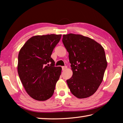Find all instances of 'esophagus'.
<instances>
[{
    "instance_id": "34e87169",
    "label": "esophagus",
    "mask_w": 123,
    "mask_h": 123,
    "mask_svg": "<svg viewBox=\"0 0 123 123\" xmlns=\"http://www.w3.org/2000/svg\"><path fill=\"white\" fill-rule=\"evenodd\" d=\"M67 66H63V67H62V71H65V70L67 68Z\"/></svg>"
}]
</instances>
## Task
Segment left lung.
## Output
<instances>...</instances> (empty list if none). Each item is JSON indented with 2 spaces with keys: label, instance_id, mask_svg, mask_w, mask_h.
Here are the masks:
<instances>
[{
  "label": "left lung",
  "instance_id": "left-lung-1",
  "mask_svg": "<svg viewBox=\"0 0 123 123\" xmlns=\"http://www.w3.org/2000/svg\"><path fill=\"white\" fill-rule=\"evenodd\" d=\"M62 42L69 53L73 72L72 77L67 80L70 91L78 98L91 96L102 83L107 66L104 48L80 34H64Z\"/></svg>",
  "mask_w": 123,
  "mask_h": 123
}]
</instances>
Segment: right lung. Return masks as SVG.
Returning <instances> with one entry per match:
<instances>
[{
  "instance_id": "obj_1",
  "label": "right lung",
  "mask_w": 123,
  "mask_h": 123,
  "mask_svg": "<svg viewBox=\"0 0 123 123\" xmlns=\"http://www.w3.org/2000/svg\"><path fill=\"white\" fill-rule=\"evenodd\" d=\"M61 36H33L19 50L17 65L19 77L27 93L34 100H47L54 94L62 68L55 67L51 55Z\"/></svg>"
}]
</instances>
